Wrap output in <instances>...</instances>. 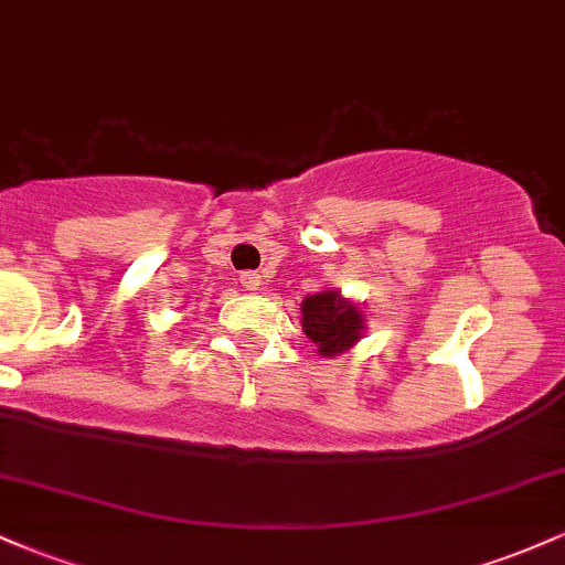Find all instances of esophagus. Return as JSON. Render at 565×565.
I'll return each mask as SVG.
<instances>
[{
    "mask_svg": "<svg viewBox=\"0 0 565 565\" xmlns=\"http://www.w3.org/2000/svg\"><path fill=\"white\" fill-rule=\"evenodd\" d=\"M238 281H242V287H244L246 291H255V289H260L263 276L257 274V270H244V274L238 276Z\"/></svg>",
    "mask_w": 565,
    "mask_h": 565,
    "instance_id": "34e87169",
    "label": "esophagus"
}]
</instances>
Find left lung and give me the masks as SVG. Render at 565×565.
I'll return each mask as SVG.
<instances>
[{
  "instance_id": "obj_1",
  "label": "left lung",
  "mask_w": 565,
  "mask_h": 565,
  "mask_svg": "<svg viewBox=\"0 0 565 565\" xmlns=\"http://www.w3.org/2000/svg\"><path fill=\"white\" fill-rule=\"evenodd\" d=\"M302 329L308 340L319 348L321 355H337L359 342L364 332V319L359 308L342 300L337 291H319L305 297L302 302Z\"/></svg>"
}]
</instances>
